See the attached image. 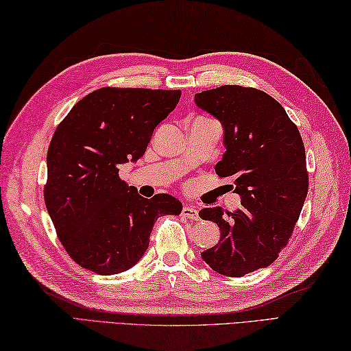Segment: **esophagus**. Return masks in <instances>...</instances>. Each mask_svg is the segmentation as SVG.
<instances>
[{
    "mask_svg": "<svg viewBox=\"0 0 351 351\" xmlns=\"http://www.w3.org/2000/svg\"><path fill=\"white\" fill-rule=\"evenodd\" d=\"M184 217H187V219H191V220H195V219H197L199 217V213H197V210L195 206H191V205H185L184 208H182V213H181Z\"/></svg>",
    "mask_w": 351,
    "mask_h": 351,
    "instance_id": "34e87169",
    "label": "esophagus"
}]
</instances>
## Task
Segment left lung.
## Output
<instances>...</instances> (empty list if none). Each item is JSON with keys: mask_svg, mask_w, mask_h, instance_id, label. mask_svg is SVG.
<instances>
[{"mask_svg": "<svg viewBox=\"0 0 351 351\" xmlns=\"http://www.w3.org/2000/svg\"><path fill=\"white\" fill-rule=\"evenodd\" d=\"M199 108L219 119L226 151L215 164L220 178H234L241 208H204L200 219L217 223L220 240L202 252L214 271L229 278L265 268L293 235L309 180L306 154L285 108L263 90L221 86L195 95Z\"/></svg>", "mask_w": 351, "mask_h": 351, "instance_id": "1", "label": "left lung"}]
</instances>
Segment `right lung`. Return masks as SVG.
<instances>
[{"label": "right lung", "instance_id": "1", "mask_svg": "<svg viewBox=\"0 0 351 351\" xmlns=\"http://www.w3.org/2000/svg\"><path fill=\"white\" fill-rule=\"evenodd\" d=\"M181 90L102 87L78 101L52 136L43 196L58 240L78 265L102 276L136 265L161 215L182 204L160 193L141 197L119 166L146 152L154 130Z\"/></svg>", "mask_w": 351, "mask_h": 351}]
</instances>
